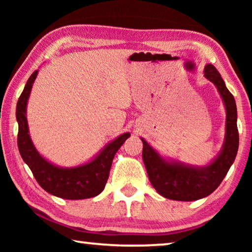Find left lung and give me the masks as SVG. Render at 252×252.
Instances as JSON below:
<instances>
[{"instance_id":"obj_1","label":"left lung","mask_w":252,"mask_h":252,"mask_svg":"<svg viewBox=\"0 0 252 252\" xmlns=\"http://www.w3.org/2000/svg\"><path fill=\"white\" fill-rule=\"evenodd\" d=\"M204 76L216 85L225 106V135L222 150L206 167H192L163 159L142 139V159L149 180L162 197L178 201H194L211 194L228 173L239 148L237 105L233 95L215 66L207 64Z\"/></svg>"}]
</instances>
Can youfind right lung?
Returning a JSON list of instances; mask_svg holds the SVG:
<instances>
[{
  "instance_id": "right-lung-1",
  "label": "right lung",
  "mask_w": 252,
  "mask_h": 252,
  "mask_svg": "<svg viewBox=\"0 0 252 252\" xmlns=\"http://www.w3.org/2000/svg\"><path fill=\"white\" fill-rule=\"evenodd\" d=\"M37 75L34 71L25 84L23 92L16 104V120L19 123L18 147L20 155L31 169L34 178L43 189L55 197L67 200L93 198L103 191L108 181L111 164L117 151L130 133H123L112 142L106 144L103 150L88 163L74 168H60L45 160L32 142L29 134L27 120V104L32 85Z\"/></svg>"
}]
</instances>
